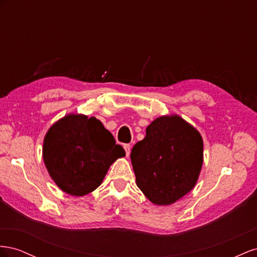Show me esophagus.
<instances>
[{"mask_svg":"<svg viewBox=\"0 0 257 257\" xmlns=\"http://www.w3.org/2000/svg\"><path fill=\"white\" fill-rule=\"evenodd\" d=\"M123 148H124V150H125V154H126V157H128L130 153H131V145H128V144H125V145L123 146Z\"/></svg>","mask_w":257,"mask_h":257,"instance_id":"1","label":"esophagus"}]
</instances>
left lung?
Masks as SVG:
<instances>
[{
	"instance_id": "left-lung-1",
	"label": "left lung",
	"mask_w": 257,
	"mask_h": 257,
	"mask_svg": "<svg viewBox=\"0 0 257 257\" xmlns=\"http://www.w3.org/2000/svg\"><path fill=\"white\" fill-rule=\"evenodd\" d=\"M203 139L179 115L161 116L132 149L137 186L155 205H170L195 185L203 165Z\"/></svg>"
}]
</instances>
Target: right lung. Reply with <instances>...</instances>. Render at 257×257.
Listing matches in <instances>:
<instances>
[{
    "instance_id": "obj_1",
    "label": "right lung",
    "mask_w": 257,
    "mask_h": 257,
    "mask_svg": "<svg viewBox=\"0 0 257 257\" xmlns=\"http://www.w3.org/2000/svg\"><path fill=\"white\" fill-rule=\"evenodd\" d=\"M125 151L94 116L68 114L45 136L43 157L59 188L83 196L102 183L112 163Z\"/></svg>"
}]
</instances>
